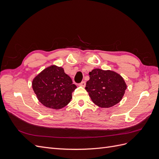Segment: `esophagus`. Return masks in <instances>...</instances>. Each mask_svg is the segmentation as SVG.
<instances>
[{
  "instance_id": "34e87169",
  "label": "esophagus",
  "mask_w": 159,
  "mask_h": 159,
  "mask_svg": "<svg viewBox=\"0 0 159 159\" xmlns=\"http://www.w3.org/2000/svg\"><path fill=\"white\" fill-rule=\"evenodd\" d=\"M85 85H86V84H85V81H82V82H81L80 84H79V85L80 86H81V87H85Z\"/></svg>"
}]
</instances>
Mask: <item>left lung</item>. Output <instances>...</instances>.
Returning a JSON list of instances; mask_svg holds the SVG:
<instances>
[{"label":"left lung","mask_w":159,"mask_h":159,"mask_svg":"<svg viewBox=\"0 0 159 159\" xmlns=\"http://www.w3.org/2000/svg\"><path fill=\"white\" fill-rule=\"evenodd\" d=\"M85 89L98 106L108 108L120 102L127 85L119 74L111 70L94 69L89 73Z\"/></svg>","instance_id":"1"}]
</instances>
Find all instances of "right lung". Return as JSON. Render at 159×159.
I'll return each mask as SVG.
<instances>
[{"mask_svg":"<svg viewBox=\"0 0 159 159\" xmlns=\"http://www.w3.org/2000/svg\"><path fill=\"white\" fill-rule=\"evenodd\" d=\"M32 85L39 102L54 109L66 106L72 98V92L77 88L64 69L55 65L48 67L37 75Z\"/></svg>","mask_w":159,"mask_h":159,"instance_id":"obj_1","label":"right lung"}]
</instances>
